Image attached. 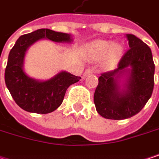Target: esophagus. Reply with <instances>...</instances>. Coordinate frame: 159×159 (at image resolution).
I'll list each match as a JSON object with an SVG mask.
<instances>
[{"label":"esophagus","instance_id":"1","mask_svg":"<svg viewBox=\"0 0 159 159\" xmlns=\"http://www.w3.org/2000/svg\"><path fill=\"white\" fill-rule=\"evenodd\" d=\"M92 74H93V71H92V70H90V69H87V70H85V71H84V73L83 76H84V77H86V76H88V75H92Z\"/></svg>","mask_w":159,"mask_h":159}]
</instances>
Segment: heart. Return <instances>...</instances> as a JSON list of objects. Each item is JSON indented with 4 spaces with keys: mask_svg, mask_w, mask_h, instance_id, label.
I'll return each mask as SVG.
<instances>
[{
    "mask_svg": "<svg viewBox=\"0 0 159 159\" xmlns=\"http://www.w3.org/2000/svg\"><path fill=\"white\" fill-rule=\"evenodd\" d=\"M123 47L119 43L111 41L97 39L86 44L83 54L84 58L92 62H98L102 59V67L106 70L114 69L123 56Z\"/></svg>",
    "mask_w": 159,
    "mask_h": 159,
    "instance_id": "obj_1",
    "label": "heart"
}]
</instances>
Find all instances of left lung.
I'll use <instances>...</instances> for the list:
<instances>
[{
  "mask_svg": "<svg viewBox=\"0 0 159 159\" xmlns=\"http://www.w3.org/2000/svg\"><path fill=\"white\" fill-rule=\"evenodd\" d=\"M125 37L129 50L117 69L99 76L94 94L97 111L110 120L128 119L140 112L154 88L155 64L151 49L134 35Z\"/></svg>",
  "mask_w": 159,
  "mask_h": 159,
  "instance_id": "left-lung-1",
  "label": "left lung"
}]
</instances>
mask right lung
Returning <instances> with one entry per match:
<instances>
[{
	"mask_svg": "<svg viewBox=\"0 0 159 159\" xmlns=\"http://www.w3.org/2000/svg\"><path fill=\"white\" fill-rule=\"evenodd\" d=\"M40 39L58 43H72L73 37L67 33L48 28L38 29L21 36L11 49L4 79L16 103L24 111L47 114L57 110L63 101L67 88L81 77L61 71L48 80L34 79L24 70L25 57L30 46Z\"/></svg>",
	"mask_w": 159,
	"mask_h": 159,
	"instance_id": "add662e5",
	"label": "right lung"
}]
</instances>
